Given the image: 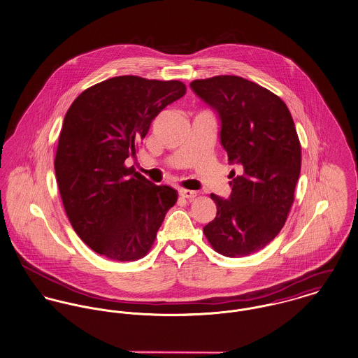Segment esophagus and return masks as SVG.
Wrapping results in <instances>:
<instances>
[{
	"label": "esophagus",
	"mask_w": 358,
	"mask_h": 358,
	"mask_svg": "<svg viewBox=\"0 0 358 358\" xmlns=\"http://www.w3.org/2000/svg\"><path fill=\"white\" fill-rule=\"evenodd\" d=\"M180 196L184 199H193L197 196V192L189 191V189H180Z\"/></svg>",
	"instance_id": "esophagus-1"
}]
</instances>
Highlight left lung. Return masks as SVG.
<instances>
[{
    "label": "left lung",
    "mask_w": 358,
    "mask_h": 358,
    "mask_svg": "<svg viewBox=\"0 0 358 358\" xmlns=\"http://www.w3.org/2000/svg\"><path fill=\"white\" fill-rule=\"evenodd\" d=\"M220 118V143L230 165L231 196L217 194V217L203 231L226 257H244L270 244L294 201L301 144L286 103L270 90L240 76L220 75L191 83Z\"/></svg>",
    "instance_id": "left-lung-1"
}]
</instances>
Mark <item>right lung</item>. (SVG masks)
Segmentation results:
<instances>
[{
  "instance_id": "right-lung-1",
  "label": "right lung",
  "mask_w": 358,
  "mask_h": 358,
  "mask_svg": "<svg viewBox=\"0 0 358 358\" xmlns=\"http://www.w3.org/2000/svg\"><path fill=\"white\" fill-rule=\"evenodd\" d=\"M180 80L117 76L84 90L66 111L55 170L64 210L94 252L135 262L154 245L178 193L145 180L134 166L152 120L184 96Z\"/></svg>"
}]
</instances>
